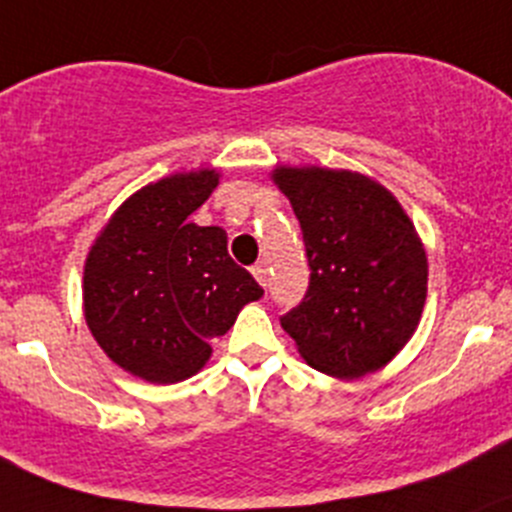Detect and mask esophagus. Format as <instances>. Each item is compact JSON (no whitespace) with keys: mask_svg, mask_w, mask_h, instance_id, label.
<instances>
[{"mask_svg":"<svg viewBox=\"0 0 512 512\" xmlns=\"http://www.w3.org/2000/svg\"><path fill=\"white\" fill-rule=\"evenodd\" d=\"M252 275H255V280L260 282L262 287H267V282H270V275H267V262H257V265L252 267Z\"/></svg>","mask_w":512,"mask_h":512,"instance_id":"obj_1","label":"esophagus"}]
</instances>
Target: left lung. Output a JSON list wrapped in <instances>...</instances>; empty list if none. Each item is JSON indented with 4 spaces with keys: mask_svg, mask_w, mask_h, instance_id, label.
<instances>
[{
    "mask_svg": "<svg viewBox=\"0 0 512 512\" xmlns=\"http://www.w3.org/2000/svg\"><path fill=\"white\" fill-rule=\"evenodd\" d=\"M272 180L302 227L309 287L280 317L309 366L359 379L414 337L426 304L428 262L399 200L352 170L287 168Z\"/></svg>",
    "mask_w": 512,
    "mask_h": 512,
    "instance_id": "obj_1",
    "label": "left lung"
}]
</instances>
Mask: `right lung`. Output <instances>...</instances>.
Listing matches in <instances>:
<instances>
[{
    "label": "right lung",
    "mask_w": 512,
    "mask_h": 512,
    "mask_svg": "<svg viewBox=\"0 0 512 512\" xmlns=\"http://www.w3.org/2000/svg\"><path fill=\"white\" fill-rule=\"evenodd\" d=\"M218 170L175 173L133 193L96 237L84 267V317L123 371L175 384L210 359L247 302L255 277L227 252L223 227L190 215L218 188Z\"/></svg>",
    "instance_id": "right-lung-1"
}]
</instances>
